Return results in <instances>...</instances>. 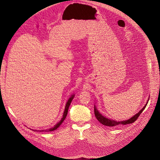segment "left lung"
Wrapping results in <instances>:
<instances>
[{
	"instance_id": "8db88e82",
	"label": "left lung",
	"mask_w": 160,
	"mask_h": 160,
	"mask_svg": "<svg viewBox=\"0 0 160 160\" xmlns=\"http://www.w3.org/2000/svg\"><path fill=\"white\" fill-rule=\"evenodd\" d=\"M148 101L147 103L145 104V106L143 107V108L139 111L138 112V113L135 114L134 116H133L132 118H130V119L125 120V121H120V122H117L113 120H111L109 118H107L105 117H104L103 115H102L99 112V111L98 110V109L96 108V106H94V114L95 116L97 118V120L102 125H105V126H108V127H117V126H119V125H127V124H130V123H133L138 118V117H139V115L142 113V112L143 111V110L145 109V108L146 107L148 103Z\"/></svg>"
}]
</instances>
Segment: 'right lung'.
I'll return each mask as SVG.
<instances>
[{
  "label": "right lung",
  "mask_w": 160,
  "mask_h": 160,
  "mask_svg": "<svg viewBox=\"0 0 160 160\" xmlns=\"http://www.w3.org/2000/svg\"><path fill=\"white\" fill-rule=\"evenodd\" d=\"M74 97H75V95H74V94H73V95H72V96L69 98V99H68V101H67L66 104V106H65L64 111V113H63V115H62V118L61 120L59 121V122H58V123L56 125H54V127H52V128H49V129H48V130H47V129H46V130H40V132H51V131H54V130H56V129L62 124V123L64 122V120H65V118H66V116H67L68 111V108H69L70 105V104H71L72 100L73 99ZM33 130V131H37V132L39 131V130Z\"/></svg>",
  "instance_id": "1"
}]
</instances>
